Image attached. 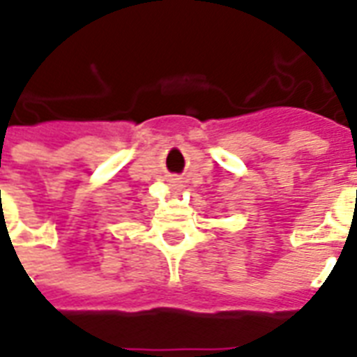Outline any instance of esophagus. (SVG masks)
<instances>
[{
  "mask_svg": "<svg viewBox=\"0 0 357 357\" xmlns=\"http://www.w3.org/2000/svg\"><path fill=\"white\" fill-rule=\"evenodd\" d=\"M172 183H174V185H176V181H172Z\"/></svg>",
  "mask_w": 357,
  "mask_h": 357,
  "instance_id": "1",
  "label": "esophagus"
}]
</instances>
